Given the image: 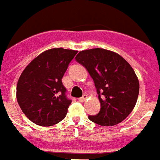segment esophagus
Returning <instances> with one entry per match:
<instances>
[{
	"mask_svg": "<svg viewBox=\"0 0 160 160\" xmlns=\"http://www.w3.org/2000/svg\"><path fill=\"white\" fill-rule=\"evenodd\" d=\"M87 98H88V95H87V94H83L82 97L79 98V101H80V102H84V101L87 100Z\"/></svg>",
	"mask_w": 160,
	"mask_h": 160,
	"instance_id": "obj_1",
	"label": "esophagus"
}]
</instances>
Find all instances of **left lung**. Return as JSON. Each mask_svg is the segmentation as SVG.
<instances>
[{"instance_id":"obj_1","label":"left lung","mask_w":160,"mask_h":160,"mask_svg":"<svg viewBox=\"0 0 160 160\" xmlns=\"http://www.w3.org/2000/svg\"><path fill=\"white\" fill-rule=\"evenodd\" d=\"M75 59L91 76L101 103L100 112L88 118L102 126L121 123L139 94V80L131 66L118 53L99 48L80 51Z\"/></svg>"}]
</instances>
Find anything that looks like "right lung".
Masks as SVG:
<instances>
[{
    "instance_id": "add662e5",
    "label": "right lung",
    "mask_w": 160,
    "mask_h": 160,
    "mask_svg": "<svg viewBox=\"0 0 160 160\" xmlns=\"http://www.w3.org/2000/svg\"><path fill=\"white\" fill-rule=\"evenodd\" d=\"M77 53L63 48L46 50L21 73L16 97L31 122L40 126H53L66 118L72 101L66 98L62 78Z\"/></svg>"
}]
</instances>
